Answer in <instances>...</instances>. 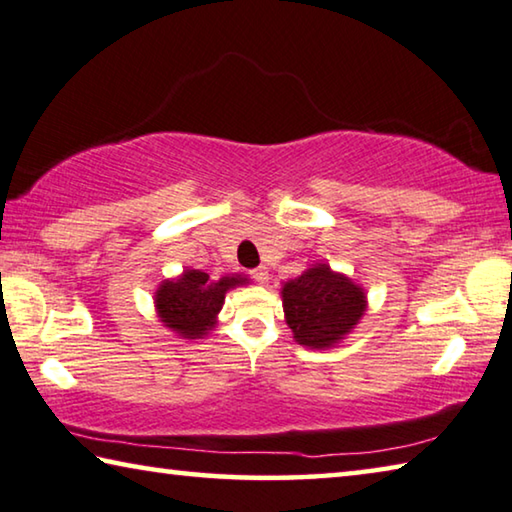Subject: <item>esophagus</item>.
I'll return each instance as SVG.
<instances>
[{
	"label": "esophagus",
	"instance_id": "34e87169",
	"mask_svg": "<svg viewBox=\"0 0 512 512\" xmlns=\"http://www.w3.org/2000/svg\"><path fill=\"white\" fill-rule=\"evenodd\" d=\"M251 279L258 283H267V279H270V272H267L265 265H261V267H256V270H251Z\"/></svg>",
	"mask_w": 512,
	"mask_h": 512
}]
</instances>
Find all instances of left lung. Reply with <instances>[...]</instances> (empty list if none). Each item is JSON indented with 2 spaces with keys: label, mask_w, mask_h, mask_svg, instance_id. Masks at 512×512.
Returning <instances> with one entry per match:
<instances>
[{
  "label": "left lung",
  "mask_w": 512,
  "mask_h": 512,
  "mask_svg": "<svg viewBox=\"0 0 512 512\" xmlns=\"http://www.w3.org/2000/svg\"><path fill=\"white\" fill-rule=\"evenodd\" d=\"M281 301L292 338L308 349L340 345L367 311L365 288L329 263H315L283 283Z\"/></svg>",
  "instance_id": "1"
}]
</instances>
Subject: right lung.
Segmentation results:
<instances>
[{"instance_id": "obj_1", "label": "right lung", "mask_w": 512, "mask_h": 512, "mask_svg": "<svg viewBox=\"0 0 512 512\" xmlns=\"http://www.w3.org/2000/svg\"><path fill=\"white\" fill-rule=\"evenodd\" d=\"M247 274H224L211 279L206 272L186 267L174 279H163L154 292L156 317L165 329L183 340L206 338L217 326L226 292L247 286Z\"/></svg>"}]
</instances>
